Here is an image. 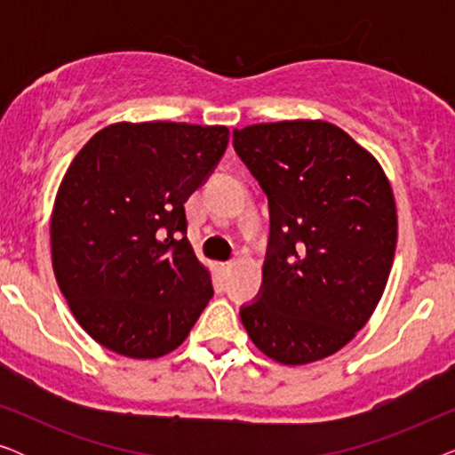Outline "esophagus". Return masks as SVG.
<instances>
[{
    "label": "esophagus",
    "mask_w": 455,
    "mask_h": 455,
    "mask_svg": "<svg viewBox=\"0 0 455 455\" xmlns=\"http://www.w3.org/2000/svg\"><path fill=\"white\" fill-rule=\"evenodd\" d=\"M232 267H234V263H221V271L229 273V271H232Z\"/></svg>",
    "instance_id": "obj_1"
}]
</instances>
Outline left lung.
Returning <instances> with one entry per match:
<instances>
[{"mask_svg":"<svg viewBox=\"0 0 455 455\" xmlns=\"http://www.w3.org/2000/svg\"><path fill=\"white\" fill-rule=\"evenodd\" d=\"M269 201L263 283L240 319L282 364L331 356L364 327L394 265L397 215L381 165L321 120L234 130Z\"/></svg>","mask_w":455,"mask_h":455,"instance_id":"1","label":"left lung"}]
</instances>
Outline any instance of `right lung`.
<instances>
[{
	"label": "right lung",
	"mask_w": 455,
	"mask_h": 455,
	"mask_svg": "<svg viewBox=\"0 0 455 455\" xmlns=\"http://www.w3.org/2000/svg\"><path fill=\"white\" fill-rule=\"evenodd\" d=\"M226 126L114 124L68 167L52 215L61 294L86 333L130 358L176 350L213 298L184 203L226 153Z\"/></svg>",
	"instance_id": "obj_1"
}]
</instances>
